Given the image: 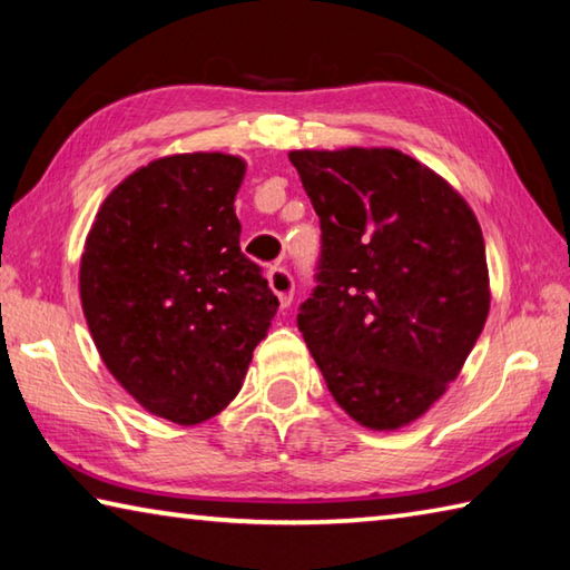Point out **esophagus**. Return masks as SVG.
<instances>
[{
    "label": "esophagus",
    "instance_id": "34e87169",
    "mask_svg": "<svg viewBox=\"0 0 570 570\" xmlns=\"http://www.w3.org/2000/svg\"><path fill=\"white\" fill-rule=\"evenodd\" d=\"M266 278H268V286H272V292L278 296V302H282V306H288L294 302V276L288 268L272 266L266 272Z\"/></svg>",
    "mask_w": 570,
    "mask_h": 570
}]
</instances>
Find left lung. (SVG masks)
Listing matches in <instances>:
<instances>
[{"instance_id": "8db88e82", "label": "left lung", "mask_w": 570, "mask_h": 570, "mask_svg": "<svg viewBox=\"0 0 570 570\" xmlns=\"http://www.w3.org/2000/svg\"><path fill=\"white\" fill-rule=\"evenodd\" d=\"M288 160L322 228L298 332L346 414L397 430L442 397L485 326L478 218L400 150H294Z\"/></svg>"}]
</instances>
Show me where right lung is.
Masks as SVG:
<instances>
[{
	"mask_svg": "<svg viewBox=\"0 0 570 570\" xmlns=\"http://www.w3.org/2000/svg\"><path fill=\"white\" fill-rule=\"evenodd\" d=\"M244 170L224 153L153 160L105 198L85 244L82 312L105 366L178 424L236 397L278 308L262 266L240 254Z\"/></svg>",
	"mask_w": 570,
	"mask_h": 570,
	"instance_id": "right-lung-1",
	"label": "right lung"
}]
</instances>
